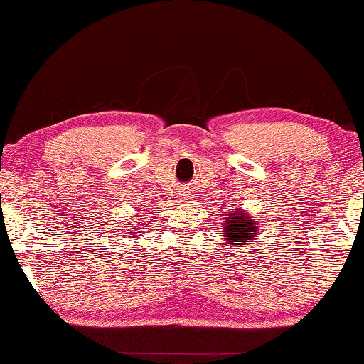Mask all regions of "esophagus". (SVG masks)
Returning a JSON list of instances; mask_svg holds the SVG:
<instances>
[{
    "label": "esophagus",
    "mask_w": 364,
    "mask_h": 364,
    "mask_svg": "<svg viewBox=\"0 0 364 364\" xmlns=\"http://www.w3.org/2000/svg\"><path fill=\"white\" fill-rule=\"evenodd\" d=\"M188 197H189V196H188Z\"/></svg>",
    "instance_id": "esophagus-1"
}]
</instances>
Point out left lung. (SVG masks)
<instances>
[{
  "label": "left lung",
  "mask_w": 364,
  "mask_h": 364,
  "mask_svg": "<svg viewBox=\"0 0 364 364\" xmlns=\"http://www.w3.org/2000/svg\"><path fill=\"white\" fill-rule=\"evenodd\" d=\"M225 237L230 244H245L250 242L252 237H255L257 234V223L252 221L247 213H244L241 210L234 212H226V218H225Z\"/></svg>",
  "instance_id": "8db88e82"
}]
</instances>
